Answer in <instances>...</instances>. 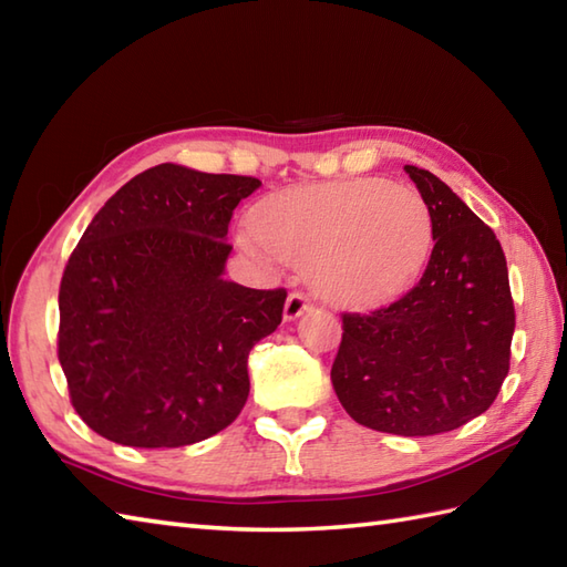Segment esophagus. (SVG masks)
<instances>
[{"label":"esophagus","instance_id":"34e87169","mask_svg":"<svg viewBox=\"0 0 567 567\" xmlns=\"http://www.w3.org/2000/svg\"><path fill=\"white\" fill-rule=\"evenodd\" d=\"M309 307L311 305H309L305 292H290V297H287V302H285V319L295 321L297 317H302Z\"/></svg>","mask_w":567,"mask_h":567}]
</instances>
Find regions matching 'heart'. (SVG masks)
Masks as SVG:
<instances>
[{
  "mask_svg": "<svg viewBox=\"0 0 567 567\" xmlns=\"http://www.w3.org/2000/svg\"><path fill=\"white\" fill-rule=\"evenodd\" d=\"M240 238L272 268H309L329 302L375 307L409 290L424 270L433 214L414 187L351 177L270 195Z\"/></svg>",
  "mask_w": 567,
  "mask_h": 567,
  "instance_id": "b5f03b06",
  "label": "heart"
}]
</instances>
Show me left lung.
<instances>
[{"label": "left lung", "instance_id": "left-lung-1", "mask_svg": "<svg viewBox=\"0 0 567 567\" xmlns=\"http://www.w3.org/2000/svg\"><path fill=\"white\" fill-rule=\"evenodd\" d=\"M404 171L429 202L436 244L404 297L370 315H343L331 382L358 424L436 436L497 400L509 372L514 299L495 231L436 175Z\"/></svg>", "mask_w": 567, "mask_h": 567}]
</instances>
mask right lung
<instances>
[{
  "label": "right lung",
  "mask_w": 567,
  "mask_h": 567,
  "mask_svg": "<svg viewBox=\"0 0 567 567\" xmlns=\"http://www.w3.org/2000/svg\"><path fill=\"white\" fill-rule=\"evenodd\" d=\"M260 187L163 163L94 214L60 280L58 360L100 436L179 449L240 414L248 353L282 321L287 292L224 280L228 224Z\"/></svg>",
  "instance_id": "1"
}]
</instances>
